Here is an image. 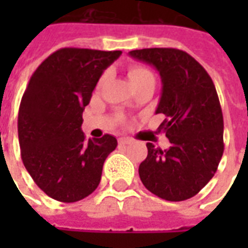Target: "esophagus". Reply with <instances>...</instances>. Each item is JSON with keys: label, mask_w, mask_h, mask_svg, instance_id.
Wrapping results in <instances>:
<instances>
[{"label": "esophagus", "mask_w": 248, "mask_h": 248, "mask_svg": "<svg viewBox=\"0 0 248 248\" xmlns=\"http://www.w3.org/2000/svg\"><path fill=\"white\" fill-rule=\"evenodd\" d=\"M119 145H130V143H133V140L131 138H119L118 140Z\"/></svg>", "instance_id": "esophagus-1"}]
</instances>
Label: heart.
Segmentation results:
<instances>
[{
	"instance_id": "heart-1",
	"label": "heart",
	"mask_w": 248,
	"mask_h": 248,
	"mask_svg": "<svg viewBox=\"0 0 248 248\" xmlns=\"http://www.w3.org/2000/svg\"><path fill=\"white\" fill-rule=\"evenodd\" d=\"M147 77H153L151 74V71L149 69H146L143 66H140V65H135V66H131L129 69V78H130V82L134 85L137 82L142 81V79H145ZM108 79V74H103L101 78H99V81H98V87H101L106 82Z\"/></svg>"
}]
</instances>
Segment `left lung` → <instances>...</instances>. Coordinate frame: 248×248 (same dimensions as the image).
Returning <instances> with one entry per match:
<instances>
[{
  "label": "left lung",
  "instance_id": "8db88e82",
  "mask_svg": "<svg viewBox=\"0 0 248 248\" xmlns=\"http://www.w3.org/2000/svg\"><path fill=\"white\" fill-rule=\"evenodd\" d=\"M130 56L153 65L162 78L156 114L165 121L170 147L146 143L147 156L140 165L143 186L170 202L190 199L206 186L223 155V114L211 77L186 51L172 47L131 50Z\"/></svg>",
  "mask_w": 248,
  "mask_h": 248
}]
</instances>
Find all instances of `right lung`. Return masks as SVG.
I'll return each instance as SVG.
<instances>
[{
	"instance_id": "1",
	"label": "right lung",
	"mask_w": 248,
	"mask_h": 248,
	"mask_svg": "<svg viewBox=\"0 0 248 248\" xmlns=\"http://www.w3.org/2000/svg\"><path fill=\"white\" fill-rule=\"evenodd\" d=\"M121 54L62 47L30 77L18 111L21 158L35 185L58 202L89 197L118 145L110 134L87 140L81 124L99 77Z\"/></svg>"
}]
</instances>
